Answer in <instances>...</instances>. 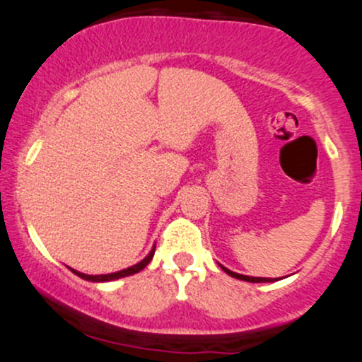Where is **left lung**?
Here are the masks:
<instances>
[{
    "instance_id": "8db88e82",
    "label": "left lung",
    "mask_w": 362,
    "mask_h": 362,
    "mask_svg": "<svg viewBox=\"0 0 362 362\" xmlns=\"http://www.w3.org/2000/svg\"><path fill=\"white\" fill-rule=\"evenodd\" d=\"M221 269L226 274H230L231 277H236V279H242V281H247V282H272V281H276V279H269V277H250V276H242V274H236V272H231L230 269H226V267H223L221 265Z\"/></svg>"
}]
</instances>
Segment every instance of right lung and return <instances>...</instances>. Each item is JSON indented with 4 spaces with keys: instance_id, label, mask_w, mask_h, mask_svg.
I'll return each mask as SVG.
<instances>
[{
    "instance_id": "1",
    "label": "right lung",
    "mask_w": 362,
    "mask_h": 362,
    "mask_svg": "<svg viewBox=\"0 0 362 362\" xmlns=\"http://www.w3.org/2000/svg\"><path fill=\"white\" fill-rule=\"evenodd\" d=\"M153 255H155V248H153L151 252H149V255L146 257L144 260H141L139 264L132 265V267H127L124 269V271H119V272H114V274H103V276H88V274H83V272H78V271H71L76 274L78 277H81V279H86V281H93V282H105V281H114V279H120V277H126V276H132V274L143 271L144 267L151 262Z\"/></svg>"
}]
</instances>
